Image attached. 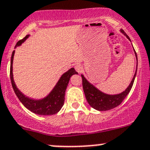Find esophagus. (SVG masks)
<instances>
[{
  "label": "esophagus",
  "instance_id": "34e87169",
  "mask_svg": "<svg viewBox=\"0 0 150 150\" xmlns=\"http://www.w3.org/2000/svg\"><path fill=\"white\" fill-rule=\"evenodd\" d=\"M75 70H76L78 73H80V72H81V71L83 70V67H82L81 64H76V65L75 66Z\"/></svg>",
  "mask_w": 150,
  "mask_h": 150
}]
</instances>
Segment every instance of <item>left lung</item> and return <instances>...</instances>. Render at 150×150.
Segmentation results:
<instances>
[{
	"instance_id": "8db88e82",
	"label": "left lung",
	"mask_w": 150,
	"mask_h": 150,
	"mask_svg": "<svg viewBox=\"0 0 150 150\" xmlns=\"http://www.w3.org/2000/svg\"><path fill=\"white\" fill-rule=\"evenodd\" d=\"M120 31L130 40L129 36L126 34L125 32L123 29H121ZM134 52H135V58H136L137 61L136 70H135V75L132 78V81L129 83V85L127 86V89L124 92L119 93V94L109 95L101 92L98 88H96L94 85L92 84L90 82L88 81L86 78L83 76V75H81L82 84H83V92H84L85 97H86L88 103L90 105L92 108L96 110H98V111H107V110H112V109L115 108V107H117L118 105L121 104V102L126 98V96L129 94V92H130V90L132 89V85H133L134 81H135V76H136L137 69H138V57H137V54L135 52V50H134Z\"/></svg>"
}]
</instances>
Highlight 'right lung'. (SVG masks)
<instances>
[{"label":"right lung","instance_id":"add662e5","mask_svg":"<svg viewBox=\"0 0 150 150\" xmlns=\"http://www.w3.org/2000/svg\"><path fill=\"white\" fill-rule=\"evenodd\" d=\"M29 37V35H26L24 38L19 40L15 45V49L19 47ZM15 50L12 52V57H11V65H10V79L12 82V86L14 89L15 95L20 101L23 103V105L33 112L35 114L40 115H50L56 114L61 110L63 105L64 103V96H65V91L68 86L69 81L71 76L75 74H78V72L75 70L74 68H71L67 72L63 74L58 81L54 86L51 92L41 99H33L27 97L23 93H22L18 88L17 87L13 78V73H12V64H13V58L15 54Z\"/></svg>","mask_w":150,"mask_h":150}]
</instances>
